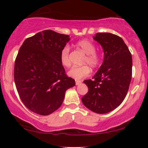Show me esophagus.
<instances>
[{"instance_id": "esophagus-1", "label": "esophagus", "mask_w": 148, "mask_h": 148, "mask_svg": "<svg viewBox=\"0 0 148 148\" xmlns=\"http://www.w3.org/2000/svg\"><path fill=\"white\" fill-rule=\"evenodd\" d=\"M75 82H76V86H78V85H79V84H81V81H79V80H76Z\"/></svg>"}]
</instances>
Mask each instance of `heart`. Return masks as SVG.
<instances>
[{
  "mask_svg": "<svg viewBox=\"0 0 148 148\" xmlns=\"http://www.w3.org/2000/svg\"><path fill=\"white\" fill-rule=\"evenodd\" d=\"M76 46L86 54L83 64H89L92 68H96L101 63V58L97 53L95 52V46L88 40H82L76 42ZM60 62L62 66L69 67L71 65L69 58V47L64 46L60 51ZM90 68L89 66L84 65L81 67H74L67 72L69 77L75 79H81L87 77L90 74Z\"/></svg>",
  "mask_w": 148,
  "mask_h": 148,
  "instance_id": "1",
  "label": "heart"
}]
</instances>
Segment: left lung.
<instances>
[{"label":"left lung","mask_w":148,"mask_h":148,"mask_svg":"<svg viewBox=\"0 0 148 148\" xmlns=\"http://www.w3.org/2000/svg\"><path fill=\"white\" fill-rule=\"evenodd\" d=\"M93 39L101 46L104 58L93 80L84 81L88 92L81 100L88 109L103 114L114 110L125 99L132 79V58L118 35L97 33Z\"/></svg>","instance_id":"1"}]
</instances>
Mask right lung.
Masks as SVG:
<instances>
[{
  "label": "right lung",
  "instance_id": "right-lung-1",
  "mask_svg": "<svg viewBox=\"0 0 148 148\" xmlns=\"http://www.w3.org/2000/svg\"><path fill=\"white\" fill-rule=\"evenodd\" d=\"M69 35L45 30L28 37L20 48L14 77L22 102L33 113L47 115L62 105L65 92L75 86L60 62Z\"/></svg>",
  "mask_w": 148,
  "mask_h": 148
}]
</instances>
